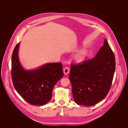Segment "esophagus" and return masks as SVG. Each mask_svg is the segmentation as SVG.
I'll return each mask as SVG.
<instances>
[{
  "label": "esophagus",
  "instance_id": "1",
  "mask_svg": "<svg viewBox=\"0 0 128 128\" xmlns=\"http://www.w3.org/2000/svg\"><path fill=\"white\" fill-rule=\"evenodd\" d=\"M63 72L65 75H67L69 73V68L67 67H65L63 70Z\"/></svg>",
  "mask_w": 128,
  "mask_h": 128
}]
</instances>
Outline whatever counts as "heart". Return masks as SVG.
<instances>
[{"label":"heart","instance_id":"b5f03b06","mask_svg":"<svg viewBox=\"0 0 128 128\" xmlns=\"http://www.w3.org/2000/svg\"><path fill=\"white\" fill-rule=\"evenodd\" d=\"M87 51L84 49H82L77 52L73 56V60L75 62L80 63L85 60L87 56Z\"/></svg>","mask_w":128,"mask_h":128}]
</instances>
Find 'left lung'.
Segmentation results:
<instances>
[{
  "label": "left lung",
  "mask_w": 128,
  "mask_h": 128,
  "mask_svg": "<svg viewBox=\"0 0 128 128\" xmlns=\"http://www.w3.org/2000/svg\"><path fill=\"white\" fill-rule=\"evenodd\" d=\"M115 58L106 39L94 58L80 64H71L69 78L76 103L92 106L110 91L115 70Z\"/></svg>",
  "instance_id": "left-lung-1"
}]
</instances>
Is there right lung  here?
I'll list each match as a JSON object with an SVG mask.
<instances>
[{
    "label": "right lung",
    "instance_id": "1",
    "mask_svg": "<svg viewBox=\"0 0 128 128\" xmlns=\"http://www.w3.org/2000/svg\"><path fill=\"white\" fill-rule=\"evenodd\" d=\"M18 43L13 50L12 75L15 89L28 103L44 106L52 98V90L63 76L61 63H47L34 70H26L18 56Z\"/></svg>",
    "mask_w": 128,
    "mask_h": 128
}]
</instances>
